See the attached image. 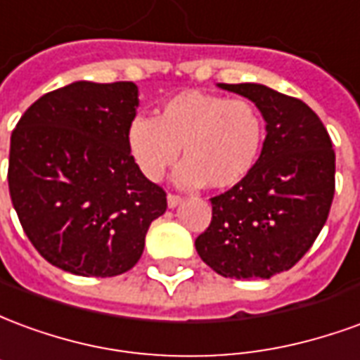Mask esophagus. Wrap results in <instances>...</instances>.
<instances>
[{
	"instance_id": "34e87169",
	"label": "esophagus",
	"mask_w": 360,
	"mask_h": 360,
	"mask_svg": "<svg viewBox=\"0 0 360 360\" xmlns=\"http://www.w3.org/2000/svg\"><path fill=\"white\" fill-rule=\"evenodd\" d=\"M181 202H183V198H181L179 195H172V193L167 195V206H169V208H175V206H179Z\"/></svg>"
}]
</instances>
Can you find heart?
Segmentation results:
<instances>
[{
  "label": "heart",
  "mask_w": 360,
  "mask_h": 360,
  "mask_svg": "<svg viewBox=\"0 0 360 360\" xmlns=\"http://www.w3.org/2000/svg\"><path fill=\"white\" fill-rule=\"evenodd\" d=\"M134 164L150 181L164 177L183 150L175 179L181 187L231 188L249 177L264 146V119L245 98L183 90L156 117H134L127 129Z\"/></svg>",
  "instance_id": "1"
}]
</instances>
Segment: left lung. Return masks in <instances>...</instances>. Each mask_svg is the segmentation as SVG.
I'll return each instance as SVG.
<instances>
[{
	"mask_svg": "<svg viewBox=\"0 0 360 360\" xmlns=\"http://www.w3.org/2000/svg\"><path fill=\"white\" fill-rule=\"evenodd\" d=\"M219 89L255 102L266 121L249 177L210 198L212 221L195 247L224 278L268 279L293 268L322 231L335 191V152L309 105L264 84Z\"/></svg>",
	"mask_w": 360,
	"mask_h": 360,
	"instance_id": "1",
	"label": "left lung"
}]
</instances>
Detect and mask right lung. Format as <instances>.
<instances>
[{"label":"right lung","mask_w":360,"mask_h":360,"mask_svg":"<svg viewBox=\"0 0 360 360\" xmlns=\"http://www.w3.org/2000/svg\"><path fill=\"white\" fill-rule=\"evenodd\" d=\"M134 82L77 81L38 98L9 150V195L25 233L50 264L84 278L131 270L150 224L167 208L127 146Z\"/></svg>","instance_id":"add662e5"}]
</instances>
